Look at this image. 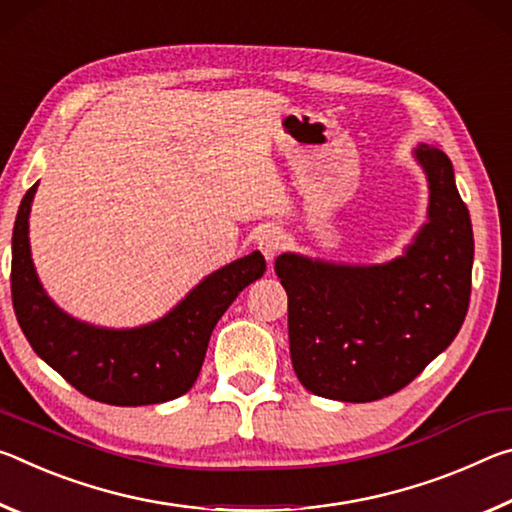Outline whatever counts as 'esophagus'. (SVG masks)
Instances as JSON below:
<instances>
[{
	"instance_id": "34e87169",
	"label": "esophagus",
	"mask_w": 512,
	"mask_h": 512,
	"mask_svg": "<svg viewBox=\"0 0 512 512\" xmlns=\"http://www.w3.org/2000/svg\"><path fill=\"white\" fill-rule=\"evenodd\" d=\"M281 231L274 229V226H267V229H263L261 233H258L256 238V245L258 249H261V254L265 256L267 263H272L276 254L281 251Z\"/></svg>"
}]
</instances>
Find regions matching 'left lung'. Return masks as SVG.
<instances>
[{
  "label": "left lung",
  "mask_w": 512,
  "mask_h": 512,
  "mask_svg": "<svg viewBox=\"0 0 512 512\" xmlns=\"http://www.w3.org/2000/svg\"><path fill=\"white\" fill-rule=\"evenodd\" d=\"M413 156L429 181V208L404 254L351 265L286 251L274 263L288 292L292 367L317 397L365 404L395 395L465 322L472 220L447 154L417 145Z\"/></svg>",
  "instance_id": "obj_1"
}]
</instances>
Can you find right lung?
Listing matches in <instances>:
<instances>
[{"label":"right lung","instance_id":"obj_1","mask_svg":"<svg viewBox=\"0 0 512 512\" xmlns=\"http://www.w3.org/2000/svg\"><path fill=\"white\" fill-rule=\"evenodd\" d=\"M38 183L24 195L13 226L11 295L33 351L83 395L111 406L177 399L197 381L215 324L249 283L261 279V251L199 281L170 313L133 329H106L67 315L47 295L31 261L29 213Z\"/></svg>","mask_w":512,"mask_h":512}]
</instances>
